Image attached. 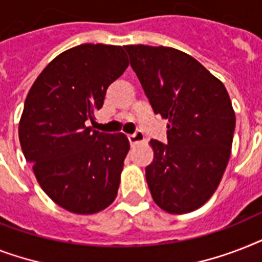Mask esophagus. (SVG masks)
<instances>
[{"mask_svg": "<svg viewBox=\"0 0 262 262\" xmlns=\"http://www.w3.org/2000/svg\"><path fill=\"white\" fill-rule=\"evenodd\" d=\"M127 139H129V143H130V145H136V144L139 143H143L144 140V135L141 133V132H136L135 135H130L127 136Z\"/></svg>", "mask_w": 262, "mask_h": 262, "instance_id": "1", "label": "esophagus"}]
</instances>
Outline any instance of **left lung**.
Returning a JSON list of instances; mask_svg holds the SVG:
<instances>
[{"mask_svg":"<svg viewBox=\"0 0 262 262\" xmlns=\"http://www.w3.org/2000/svg\"><path fill=\"white\" fill-rule=\"evenodd\" d=\"M130 65L155 114L167 119L164 145L151 140L145 168L158 207L195 211L219 186L231 154L235 113L223 83L191 55L172 47L127 45Z\"/></svg>","mask_w":262,"mask_h":262,"instance_id":"left-lung-1","label":"left lung"}]
</instances>
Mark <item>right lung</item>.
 Instances as JSON below:
<instances>
[{
	"label": "right lung",
	"instance_id": "add662e5",
	"mask_svg": "<svg viewBox=\"0 0 262 262\" xmlns=\"http://www.w3.org/2000/svg\"><path fill=\"white\" fill-rule=\"evenodd\" d=\"M129 65L121 46L84 43L57 55L27 95L18 140L43 191L63 209L92 215L117 197L130 149L123 133L87 126Z\"/></svg>",
	"mask_w": 262,
	"mask_h": 262
}]
</instances>
